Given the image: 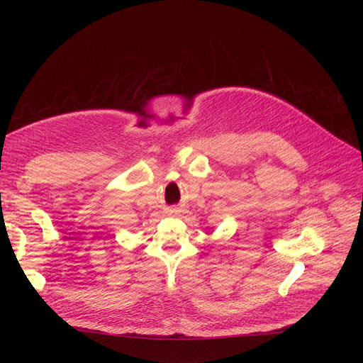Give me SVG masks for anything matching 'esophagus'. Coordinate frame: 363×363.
Returning a JSON list of instances; mask_svg holds the SVG:
<instances>
[{
  "label": "esophagus",
  "mask_w": 363,
  "mask_h": 363,
  "mask_svg": "<svg viewBox=\"0 0 363 363\" xmlns=\"http://www.w3.org/2000/svg\"><path fill=\"white\" fill-rule=\"evenodd\" d=\"M178 212H179L178 207H170L169 208V213H178Z\"/></svg>",
  "instance_id": "obj_1"
}]
</instances>
